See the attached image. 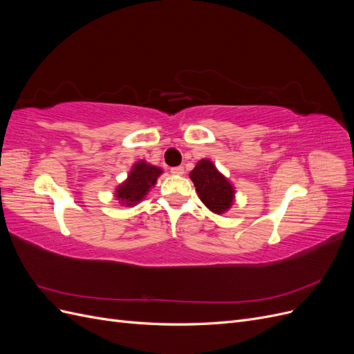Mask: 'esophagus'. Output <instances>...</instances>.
<instances>
[{"mask_svg": "<svg viewBox=\"0 0 354 354\" xmlns=\"http://www.w3.org/2000/svg\"><path fill=\"white\" fill-rule=\"evenodd\" d=\"M171 174H174V176H183V174H185V168H183V167H174V168H171Z\"/></svg>", "mask_w": 354, "mask_h": 354, "instance_id": "1", "label": "esophagus"}]
</instances>
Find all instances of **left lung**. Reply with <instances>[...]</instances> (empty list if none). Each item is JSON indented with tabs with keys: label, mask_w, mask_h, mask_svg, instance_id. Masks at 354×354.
<instances>
[{
	"label": "left lung",
	"mask_w": 354,
	"mask_h": 354,
	"mask_svg": "<svg viewBox=\"0 0 354 354\" xmlns=\"http://www.w3.org/2000/svg\"><path fill=\"white\" fill-rule=\"evenodd\" d=\"M190 180L194 181L198 196L211 212L224 214L234 202V187L230 180L220 173L211 159H201L190 171Z\"/></svg>",
	"instance_id": "obj_1"
}]
</instances>
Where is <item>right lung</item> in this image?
Here are the masks:
<instances>
[{"instance_id":"add662e5","label":"right lung","mask_w":354,"mask_h":354,"mask_svg":"<svg viewBox=\"0 0 354 354\" xmlns=\"http://www.w3.org/2000/svg\"><path fill=\"white\" fill-rule=\"evenodd\" d=\"M160 174H162V168L149 164L145 159L137 160L127 178L116 186L115 198L120 201L121 205L136 207L156 185Z\"/></svg>"}]
</instances>
